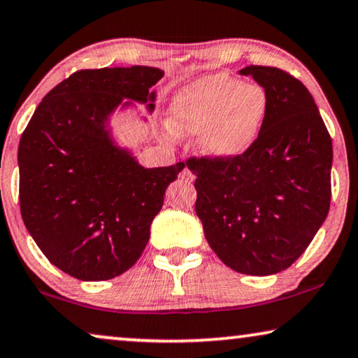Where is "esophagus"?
Masks as SVG:
<instances>
[{"instance_id": "esophagus-1", "label": "esophagus", "mask_w": 358, "mask_h": 358, "mask_svg": "<svg viewBox=\"0 0 358 358\" xmlns=\"http://www.w3.org/2000/svg\"><path fill=\"white\" fill-rule=\"evenodd\" d=\"M180 179L185 180V182H192V180L195 179V176H194L192 173H190V171H189L187 168H185V169L182 171V173H180Z\"/></svg>"}]
</instances>
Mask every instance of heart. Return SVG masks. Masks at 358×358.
Returning a JSON list of instances; mask_svg holds the SVG:
<instances>
[{
  "label": "heart",
  "mask_w": 358,
  "mask_h": 358,
  "mask_svg": "<svg viewBox=\"0 0 358 358\" xmlns=\"http://www.w3.org/2000/svg\"><path fill=\"white\" fill-rule=\"evenodd\" d=\"M169 124L178 135H197L200 153L231 161L252 148L268 115V94L261 85L227 73L197 78L176 92Z\"/></svg>",
  "instance_id": "1"
}]
</instances>
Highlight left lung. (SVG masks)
Returning <instances> with one entry per match:
<instances>
[{
  "label": "left lung",
  "instance_id": "left-lung-1",
  "mask_svg": "<svg viewBox=\"0 0 358 358\" xmlns=\"http://www.w3.org/2000/svg\"><path fill=\"white\" fill-rule=\"evenodd\" d=\"M268 94L262 134L241 158L189 159L195 213L224 266L246 275H272L305 252L331 202L332 141L310 91L288 73L251 65Z\"/></svg>",
  "mask_w": 358,
  "mask_h": 358
}]
</instances>
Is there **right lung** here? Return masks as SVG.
I'll use <instances>...</instances> for the list:
<instances>
[{"label": "right lung", "instance_id": "add662e5", "mask_svg": "<svg viewBox=\"0 0 358 358\" xmlns=\"http://www.w3.org/2000/svg\"><path fill=\"white\" fill-rule=\"evenodd\" d=\"M155 66L81 70L37 106L19 141V200L27 231L53 266L86 282L134 266L150 239L166 187L184 163L143 168L112 129L136 104L153 114Z\"/></svg>", "mask_w": 358, "mask_h": 358}]
</instances>
